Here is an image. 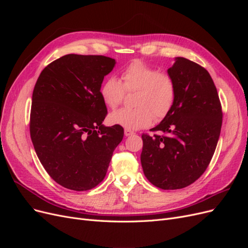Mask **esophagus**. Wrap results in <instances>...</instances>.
Masks as SVG:
<instances>
[{
	"mask_svg": "<svg viewBox=\"0 0 248 248\" xmlns=\"http://www.w3.org/2000/svg\"><path fill=\"white\" fill-rule=\"evenodd\" d=\"M124 134H125L126 137H130V136H133L134 132L132 130H130V129H125L124 130Z\"/></svg>",
	"mask_w": 248,
	"mask_h": 248,
	"instance_id": "obj_1",
	"label": "esophagus"
}]
</instances>
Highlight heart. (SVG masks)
<instances>
[{"mask_svg": "<svg viewBox=\"0 0 248 248\" xmlns=\"http://www.w3.org/2000/svg\"><path fill=\"white\" fill-rule=\"evenodd\" d=\"M133 108H123L112 112V124L126 129H140L156 119L166 117L175 101L176 85L167 72H161L141 60H133L121 70V81L109 77L102 82L100 96L110 109L122 103L125 91H136Z\"/></svg>", "mask_w": 248, "mask_h": 248, "instance_id": "1", "label": "heart"}]
</instances>
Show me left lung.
I'll return each instance as SVG.
<instances>
[{"label":"left lung","instance_id":"8db88e82","mask_svg":"<svg viewBox=\"0 0 248 248\" xmlns=\"http://www.w3.org/2000/svg\"><path fill=\"white\" fill-rule=\"evenodd\" d=\"M168 73L176 85L175 101L152 129L164 134H142L140 154L146 178L164 190L184 188L204 174L222 124L218 93L204 67L178 57Z\"/></svg>","mask_w":248,"mask_h":248}]
</instances>
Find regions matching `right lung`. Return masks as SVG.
Listing matches in <instances>:
<instances>
[{"mask_svg": "<svg viewBox=\"0 0 248 248\" xmlns=\"http://www.w3.org/2000/svg\"><path fill=\"white\" fill-rule=\"evenodd\" d=\"M104 56L66 55L48 64L36 81L30 134L47 174L76 191L94 188L107 175L123 127L102 124L103 78L115 67Z\"/></svg>", "mask_w": 248, "mask_h": 248, "instance_id": "1", "label": "right lung"}]
</instances>
